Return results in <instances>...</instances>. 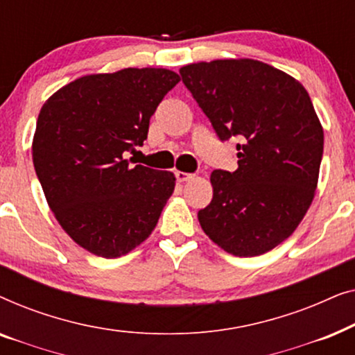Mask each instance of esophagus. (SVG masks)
<instances>
[{
    "label": "esophagus",
    "instance_id": "obj_1",
    "mask_svg": "<svg viewBox=\"0 0 355 355\" xmlns=\"http://www.w3.org/2000/svg\"><path fill=\"white\" fill-rule=\"evenodd\" d=\"M176 179L179 182H187V181H191V179H193V174L184 173V171H176Z\"/></svg>",
    "mask_w": 355,
    "mask_h": 355
}]
</instances>
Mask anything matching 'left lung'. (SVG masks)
Wrapping results in <instances>:
<instances>
[{"label":"left lung","instance_id":"obj_1","mask_svg":"<svg viewBox=\"0 0 355 355\" xmlns=\"http://www.w3.org/2000/svg\"><path fill=\"white\" fill-rule=\"evenodd\" d=\"M182 82L218 137H239L234 173L215 169L213 198L198 211L205 234L236 257L288 239L312 205L323 128L299 80L266 62L237 58L192 62Z\"/></svg>","mask_w":355,"mask_h":355}]
</instances>
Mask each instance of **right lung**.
Instances as JSON below:
<instances>
[{
    "instance_id": "obj_1",
    "label": "right lung",
    "mask_w": 355,
    "mask_h": 355,
    "mask_svg": "<svg viewBox=\"0 0 355 355\" xmlns=\"http://www.w3.org/2000/svg\"><path fill=\"white\" fill-rule=\"evenodd\" d=\"M179 80L163 67H125L79 77L43 103L33 166L58 223L90 254L118 259L157 226L176 178L129 168L124 157L144 144L150 118Z\"/></svg>"
}]
</instances>
